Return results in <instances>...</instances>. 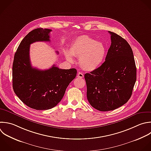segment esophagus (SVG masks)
<instances>
[{
	"label": "esophagus",
	"instance_id": "obj_1",
	"mask_svg": "<svg viewBox=\"0 0 151 151\" xmlns=\"http://www.w3.org/2000/svg\"><path fill=\"white\" fill-rule=\"evenodd\" d=\"M77 77H78V78H83L84 77V74L82 73H81V72H79L78 74H77Z\"/></svg>",
	"mask_w": 151,
	"mask_h": 151
}]
</instances>
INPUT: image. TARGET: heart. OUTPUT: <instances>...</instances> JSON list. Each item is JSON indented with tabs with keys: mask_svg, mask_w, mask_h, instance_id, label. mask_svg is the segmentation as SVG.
Segmentation results:
<instances>
[{
	"mask_svg": "<svg viewBox=\"0 0 151 151\" xmlns=\"http://www.w3.org/2000/svg\"><path fill=\"white\" fill-rule=\"evenodd\" d=\"M70 52V53L68 51L65 52V57L68 61H74L73 55L79 58V64L83 70L93 71L103 63L106 54V48L102 42H96L88 36L82 35L74 41Z\"/></svg>",
	"mask_w": 151,
	"mask_h": 151,
	"instance_id": "obj_1",
	"label": "heart"
}]
</instances>
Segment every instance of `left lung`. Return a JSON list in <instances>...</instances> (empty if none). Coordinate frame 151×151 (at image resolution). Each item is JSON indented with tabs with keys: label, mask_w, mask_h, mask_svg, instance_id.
I'll list each match as a JSON object with an SVG mask.
<instances>
[{
	"label": "left lung",
	"mask_w": 151,
	"mask_h": 151,
	"mask_svg": "<svg viewBox=\"0 0 151 151\" xmlns=\"http://www.w3.org/2000/svg\"><path fill=\"white\" fill-rule=\"evenodd\" d=\"M109 32L111 43L105 61L97 69L84 75L87 100L93 107L101 111L124 104L131 97L136 80L130 46L119 35Z\"/></svg>",
	"instance_id": "left-lung-1"
}]
</instances>
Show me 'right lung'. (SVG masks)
Returning a JSON list of instances; mask_svg holds the SVG:
<instances>
[{
    "label": "right lung",
    "mask_w": 151,
    "mask_h": 151,
    "mask_svg": "<svg viewBox=\"0 0 151 151\" xmlns=\"http://www.w3.org/2000/svg\"><path fill=\"white\" fill-rule=\"evenodd\" d=\"M51 31L37 28L29 32L20 43L13 63L12 84L15 93L27 106L38 110L56 106L77 75L75 68L60 69L53 65L48 70H40L32 67L30 45L38 41H50Z\"/></svg>",
    "instance_id": "1"
}]
</instances>
